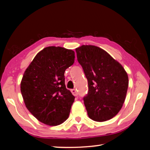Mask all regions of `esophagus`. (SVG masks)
<instances>
[{"mask_svg": "<svg viewBox=\"0 0 150 150\" xmlns=\"http://www.w3.org/2000/svg\"><path fill=\"white\" fill-rule=\"evenodd\" d=\"M71 93H72V94L74 96H77V95H78V92H77V91L76 90V89H72L71 90Z\"/></svg>", "mask_w": 150, "mask_h": 150, "instance_id": "34e87169", "label": "esophagus"}]
</instances>
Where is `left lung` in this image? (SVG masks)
Returning a JSON list of instances; mask_svg holds the SVG:
<instances>
[{"instance_id":"1","label":"left lung","mask_w":150,"mask_h":150,"mask_svg":"<svg viewBox=\"0 0 150 150\" xmlns=\"http://www.w3.org/2000/svg\"><path fill=\"white\" fill-rule=\"evenodd\" d=\"M75 50L88 80V93L83 100L88 117L96 122L110 120L123 106L128 74L118 61L100 47L82 45Z\"/></svg>"}]
</instances>
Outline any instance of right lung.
I'll use <instances>...</instances> for the list:
<instances>
[{"mask_svg": "<svg viewBox=\"0 0 150 150\" xmlns=\"http://www.w3.org/2000/svg\"><path fill=\"white\" fill-rule=\"evenodd\" d=\"M74 62V51L49 46L38 53L24 71L20 83L24 102L41 122L57 126L69 117L75 96L66 88L64 73Z\"/></svg>", "mask_w": 150, "mask_h": 150, "instance_id": "obj_1", "label": "right lung"}]
</instances>
